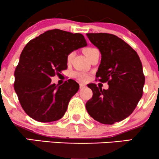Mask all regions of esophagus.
<instances>
[{
	"label": "esophagus",
	"instance_id": "esophagus-1",
	"mask_svg": "<svg viewBox=\"0 0 159 159\" xmlns=\"http://www.w3.org/2000/svg\"><path fill=\"white\" fill-rule=\"evenodd\" d=\"M86 87V84L84 83H80V89H84Z\"/></svg>",
	"mask_w": 159,
	"mask_h": 159
}]
</instances>
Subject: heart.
Returning <instances> with one entry per match:
<instances>
[{"instance_id":"obj_1","label":"heart","mask_w":159,"mask_h":159,"mask_svg":"<svg viewBox=\"0 0 159 159\" xmlns=\"http://www.w3.org/2000/svg\"><path fill=\"white\" fill-rule=\"evenodd\" d=\"M94 49H96V48H86L84 49V54L87 57L89 55V54H90V53L92 52V51H93ZM73 56H74V53L73 52L70 53V54H69L68 57H67V62H68V63H70V62L72 61V58H73ZM74 76H75V77L78 78L79 80H81V81H86V80L88 79V75L84 73V72H75Z\"/></svg>"}]
</instances>
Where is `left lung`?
Listing matches in <instances>:
<instances>
[{
  "label": "left lung",
  "instance_id": "1",
  "mask_svg": "<svg viewBox=\"0 0 159 159\" xmlns=\"http://www.w3.org/2000/svg\"><path fill=\"white\" fill-rule=\"evenodd\" d=\"M102 55L96 77L107 82V90L89 84L93 97L86 103L91 117L100 123L112 125L127 118L143 95L145 83L139 56L130 45L116 36L105 33L87 34Z\"/></svg>",
  "mask_w": 159,
  "mask_h": 159
}]
</instances>
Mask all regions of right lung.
I'll return each mask as SVG.
<instances>
[{
  "instance_id": "1",
  "label": "right lung",
  "mask_w": 159,
  "mask_h": 159,
  "mask_svg": "<svg viewBox=\"0 0 159 159\" xmlns=\"http://www.w3.org/2000/svg\"><path fill=\"white\" fill-rule=\"evenodd\" d=\"M87 45L82 34L59 29L48 30L27 43L14 73V89L29 116L42 123L63 117L79 84L69 79L56 85L51 78L67 69L70 53Z\"/></svg>"
}]
</instances>
